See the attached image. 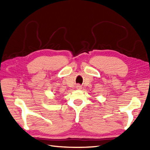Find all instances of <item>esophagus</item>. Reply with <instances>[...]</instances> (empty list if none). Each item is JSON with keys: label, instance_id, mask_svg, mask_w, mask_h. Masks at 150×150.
<instances>
[{"label": "esophagus", "instance_id": "obj_1", "mask_svg": "<svg viewBox=\"0 0 150 150\" xmlns=\"http://www.w3.org/2000/svg\"><path fill=\"white\" fill-rule=\"evenodd\" d=\"M77 88H81V86H79V85H78V86H77Z\"/></svg>", "mask_w": 150, "mask_h": 150}]
</instances>
